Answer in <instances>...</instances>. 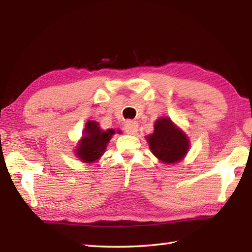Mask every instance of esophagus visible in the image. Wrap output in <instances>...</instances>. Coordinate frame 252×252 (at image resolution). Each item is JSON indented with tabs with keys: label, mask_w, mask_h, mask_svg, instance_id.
<instances>
[{
	"label": "esophagus",
	"mask_w": 252,
	"mask_h": 252,
	"mask_svg": "<svg viewBox=\"0 0 252 252\" xmlns=\"http://www.w3.org/2000/svg\"><path fill=\"white\" fill-rule=\"evenodd\" d=\"M138 122L135 121H126L125 125V129L127 134H135L138 131Z\"/></svg>",
	"instance_id": "obj_1"
}]
</instances>
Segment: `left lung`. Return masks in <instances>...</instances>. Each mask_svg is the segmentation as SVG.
I'll list each match as a JSON object with an SVG mask.
<instances>
[{"label":"left lung","mask_w":252,"mask_h":252,"mask_svg":"<svg viewBox=\"0 0 252 252\" xmlns=\"http://www.w3.org/2000/svg\"><path fill=\"white\" fill-rule=\"evenodd\" d=\"M151 152L164 163L182 160L189 150V139L168 117L158 119L155 131L147 138Z\"/></svg>","instance_id":"obj_1"}]
</instances>
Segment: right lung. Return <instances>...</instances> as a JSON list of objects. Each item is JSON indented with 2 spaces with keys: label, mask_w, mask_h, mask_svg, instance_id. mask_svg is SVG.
<instances>
[{
  "label": "right lung",
  "mask_w": 252,
  "mask_h": 252,
  "mask_svg": "<svg viewBox=\"0 0 252 252\" xmlns=\"http://www.w3.org/2000/svg\"><path fill=\"white\" fill-rule=\"evenodd\" d=\"M114 133L116 131L113 129L101 130L99 123L88 121L85 123L82 139L79 141V147L75 150L76 157L85 163H91L100 159Z\"/></svg>",
  "instance_id": "1"
}]
</instances>
